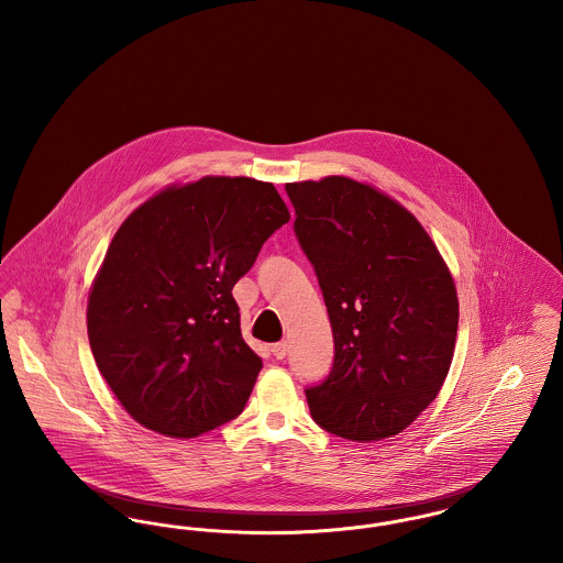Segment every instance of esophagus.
<instances>
[{
  "instance_id": "1",
  "label": "esophagus",
  "mask_w": 563,
  "mask_h": 563,
  "mask_svg": "<svg viewBox=\"0 0 563 563\" xmlns=\"http://www.w3.org/2000/svg\"><path fill=\"white\" fill-rule=\"evenodd\" d=\"M287 352H289V344H287V342H278V344H272V354H274L278 361H283V358L287 356Z\"/></svg>"
}]
</instances>
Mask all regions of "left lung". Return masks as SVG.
Masks as SVG:
<instances>
[{
	"instance_id": "left-lung-1",
	"label": "left lung",
	"mask_w": 563,
	"mask_h": 563,
	"mask_svg": "<svg viewBox=\"0 0 563 563\" xmlns=\"http://www.w3.org/2000/svg\"><path fill=\"white\" fill-rule=\"evenodd\" d=\"M295 236L317 272L335 356L306 388L312 420L349 441L407 429L454 356V278L420 221L349 177L287 184Z\"/></svg>"
}]
</instances>
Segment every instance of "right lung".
<instances>
[{"instance_id":"right-lung-1","label":"right lung","mask_w":563,"mask_h":563,"mask_svg":"<svg viewBox=\"0 0 563 563\" xmlns=\"http://www.w3.org/2000/svg\"><path fill=\"white\" fill-rule=\"evenodd\" d=\"M287 221L272 184L202 177L120 225L86 324L99 372L139 424L191 439L244 409L264 363L242 340L232 289Z\"/></svg>"}]
</instances>
